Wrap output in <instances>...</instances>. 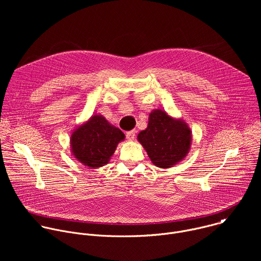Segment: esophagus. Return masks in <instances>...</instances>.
I'll return each mask as SVG.
<instances>
[{
    "label": "esophagus",
    "instance_id": "1",
    "mask_svg": "<svg viewBox=\"0 0 261 261\" xmlns=\"http://www.w3.org/2000/svg\"><path fill=\"white\" fill-rule=\"evenodd\" d=\"M135 133H136L135 130H131V131L126 132V137H127V139L130 140V141H132V140L135 138Z\"/></svg>",
    "mask_w": 261,
    "mask_h": 261
}]
</instances>
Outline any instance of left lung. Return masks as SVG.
Wrapping results in <instances>:
<instances>
[{
	"label": "left lung",
	"instance_id": "left-lung-1",
	"mask_svg": "<svg viewBox=\"0 0 261 261\" xmlns=\"http://www.w3.org/2000/svg\"><path fill=\"white\" fill-rule=\"evenodd\" d=\"M137 140L154 165L169 168L188 156L192 131L184 120L155 109L148 115L147 127L138 133Z\"/></svg>",
	"mask_w": 261,
	"mask_h": 261
}]
</instances>
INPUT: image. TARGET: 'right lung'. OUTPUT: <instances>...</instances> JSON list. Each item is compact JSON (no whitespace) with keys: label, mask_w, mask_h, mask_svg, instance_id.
Returning a JSON list of instances; mask_svg holds the SVG:
<instances>
[{"label":"right lung","mask_w":261,"mask_h":261,"mask_svg":"<svg viewBox=\"0 0 261 261\" xmlns=\"http://www.w3.org/2000/svg\"><path fill=\"white\" fill-rule=\"evenodd\" d=\"M125 134L102 115L95 114L77 126L70 136L72 156L83 165L97 169L106 165Z\"/></svg>","instance_id":"1"}]
</instances>
